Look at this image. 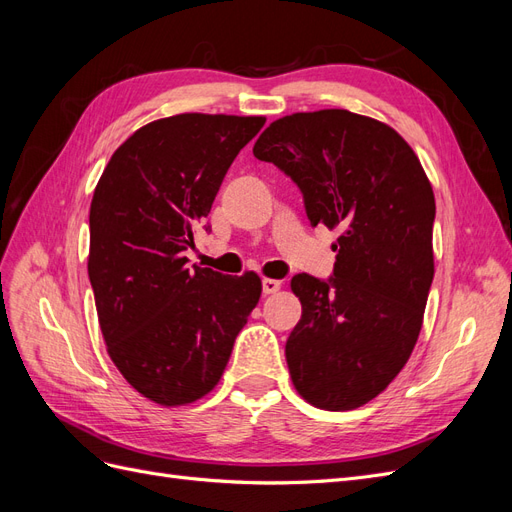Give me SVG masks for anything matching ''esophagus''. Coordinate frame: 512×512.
Listing matches in <instances>:
<instances>
[{"mask_svg":"<svg viewBox=\"0 0 512 512\" xmlns=\"http://www.w3.org/2000/svg\"><path fill=\"white\" fill-rule=\"evenodd\" d=\"M280 288H282L280 280H271V277H265V280H262V294H275Z\"/></svg>","mask_w":512,"mask_h":512,"instance_id":"34e87169","label":"esophagus"}]
</instances>
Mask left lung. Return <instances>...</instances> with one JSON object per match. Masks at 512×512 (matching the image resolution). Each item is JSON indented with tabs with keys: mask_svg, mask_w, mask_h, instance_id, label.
Listing matches in <instances>:
<instances>
[{
	"mask_svg": "<svg viewBox=\"0 0 512 512\" xmlns=\"http://www.w3.org/2000/svg\"><path fill=\"white\" fill-rule=\"evenodd\" d=\"M254 156L297 183L309 224L342 230L331 277H292L303 314L286 363L309 404L359 408L391 384L421 333L433 280L431 183L393 128L344 108L273 121Z\"/></svg>",
	"mask_w": 512,
	"mask_h": 512,
	"instance_id": "left-lung-1",
	"label": "left lung"
}]
</instances>
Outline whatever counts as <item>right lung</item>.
I'll return each mask as SVG.
<instances>
[{"instance_id": "add662e5", "label": "right lung", "mask_w": 512, "mask_h": 512, "mask_svg": "<svg viewBox=\"0 0 512 512\" xmlns=\"http://www.w3.org/2000/svg\"><path fill=\"white\" fill-rule=\"evenodd\" d=\"M265 117L183 113L136 130L106 164L89 209V282L104 342L134 389L183 406L220 382L260 299V277L190 267L237 153Z\"/></svg>"}]
</instances>
